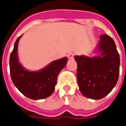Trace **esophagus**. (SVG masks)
<instances>
[{
    "label": "esophagus",
    "instance_id": "esophagus-1",
    "mask_svg": "<svg viewBox=\"0 0 126 126\" xmlns=\"http://www.w3.org/2000/svg\"><path fill=\"white\" fill-rule=\"evenodd\" d=\"M67 57L69 58V60H73V57H74V54L73 53H69L67 55Z\"/></svg>",
    "mask_w": 126,
    "mask_h": 126
}]
</instances>
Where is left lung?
Returning <instances> with one entry per match:
<instances>
[{
    "label": "left lung",
    "mask_w": 126,
    "mask_h": 126,
    "mask_svg": "<svg viewBox=\"0 0 126 126\" xmlns=\"http://www.w3.org/2000/svg\"><path fill=\"white\" fill-rule=\"evenodd\" d=\"M98 44L100 56H75L77 80L84 96L98 100L111 92L119 79L120 57L114 40L102 34Z\"/></svg>",
    "instance_id": "1"
}]
</instances>
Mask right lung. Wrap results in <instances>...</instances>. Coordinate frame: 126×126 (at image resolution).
I'll list each match as a JSON object with an SVG mask.
<instances>
[{"label":"right lung","mask_w":126,"mask_h":126,"mask_svg":"<svg viewBox=\"0 0 126 126\" xmlns=\"http://www.w3.org/2000/svg\"><path fill=\"white\" fill-rule=\"evenodd\" d=\"M21 37L17 38L10 54L11 78L15 87L26 97L33 100L46 98L54 92L58 74L66 66L68 59L63 57L53 62L39 71H26L18 60V43Z\"/></svg>","instance_id":"obj_1"}]
</instances>
